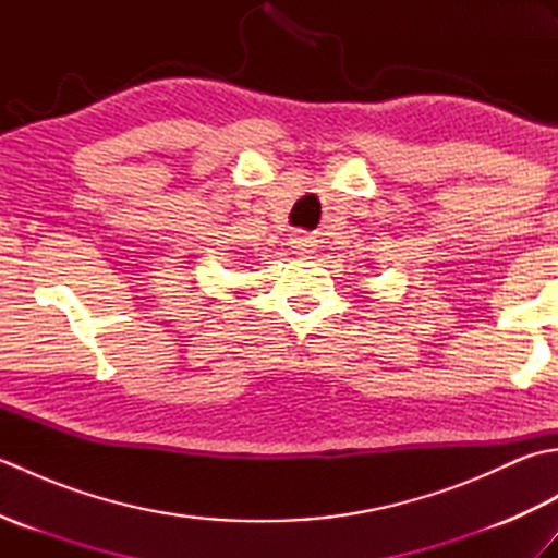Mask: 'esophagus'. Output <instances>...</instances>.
<instances>
[{"mask_svg":"<svg viewBox=\"0 0 558 558\" xmlns=\"http://www.w3.org/2000/svg\"><path fill=\"white\" fill-rule=\"evenodd\" d=\"M292 244H294V248H298L300 254H312L314 252V240H312V236H306V234L294 236Z\"/></svg>","mask_w":558,"mask_h":558,"instance_id":"1","label":"esophagus"}]
</instances>
